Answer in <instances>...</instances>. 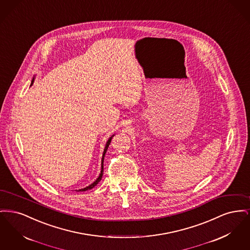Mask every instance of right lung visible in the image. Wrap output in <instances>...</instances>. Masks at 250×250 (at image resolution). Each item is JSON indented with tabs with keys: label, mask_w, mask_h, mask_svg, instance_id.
<instances>
[{
	"label": "right lung",
	"mask_w": 250,
	"mask_h": 250,
	"mask_svg": "<svg viewBox=\"0 0 250 250\" xmlns=\"http://www.w3.org/2000/svg\"><path fill=\"white\" fill-rule=\"evenodd\" d=\"M34 81H35V79H33L31 85H33V83H34ZM112 137H113V136H111V137L108 139V141L107 142V144H106V146H105V149H104V153H103V156H102V161H101V167H101V172H100V174H99V177L96 179L92 185H90L89 187H87V188H85L80 189L79 191H86L88 190V189H92L93 188H95V186H96V185L100 182V180L102 179V176H103V171H104V167H103V163H104V157H105V154H106V152H107V147H108V145H109V143H110V141H111Z\"/></svg>",
	"instance_id": "1"
}]
</instances>
